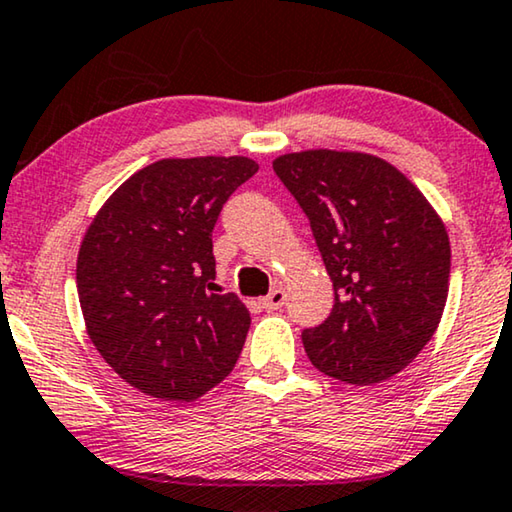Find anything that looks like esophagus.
I'll use <instances>...</instances> for the list:
<instances>
[{
	"label": "esophagus",
	"instance_id": "34e87169",
	"mask_svg": "<svg viewBox=\"0 0 512 512\" xmlns=\"http://www.w3.org/2000/svg\"><path fill=\"white\" fill-rule=\"evenodd\" d=\"M285 299H287V292L283 290V287H276V290L266 294L259 304H262V308H266V311H278V308L285 304Z\"/></svg>",
	"mask_w": 512,
	"mask_h": 512
}]
</instances>
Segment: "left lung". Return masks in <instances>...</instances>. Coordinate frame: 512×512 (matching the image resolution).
I'll use <instances>...</instances> for the list:
<instances>
[{
    "label": "left lung",
    "mask_w": 512,
    "mask_h": 512,
    "mask_svg": "<svg viewBox=\"0 0 512 512\" xmlns=\"http://www.w3.org/2000/svg\"><path fill=\"white\" fill-rule=\"evenodd\" d=\"M273 171L311 220L334 285V308L304 329L318 371L376 385L408 366L443 318L450 239L427 197L383 157L357 150H301Z\"/></svg>",
    "instance_id": "8db88e82"
}]
</instances>
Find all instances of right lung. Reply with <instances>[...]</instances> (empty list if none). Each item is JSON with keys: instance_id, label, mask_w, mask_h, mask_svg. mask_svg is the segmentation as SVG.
Wrapping results in <instances>:
<instances>
[{"instance_id": "right-lung-1", "label": "right lung", "mask_w": 512, "mask_h": 512, "mask_svg": "<svg viewBox=\"0 0 512 512\" xmlns=\"http://www.w3.org/2000/svg\"><path fill=\"white\" fill-rule=\"evenodd\" d=\"M250 157H167L129 176L92 218L76 259L90 341L148 397L194 401L232 373L250 329L215 292L213 227Z\"/></svg>"}]
</instances>
